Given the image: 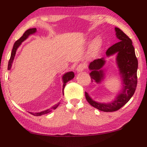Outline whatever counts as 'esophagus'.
Returning a JSON list of instances; mask_svg holds the SVG:
<instances>
[{"mask_svg":"<svg viewBox=\"0 0 147 147\" xmlns=\"http://www.w3.org/2000/svg\"><path fill=\"white\" fill-rule=\"evenodd\" d=\"M85 69H86L85 65L83 63H80V64H79L78 66H77L76 71L78 72H82V71H83Z\"/></svg>","mask_w":147,"mask_h":147,"instance_id":"1","label":"esophagus"}]
</instances>
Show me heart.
<instances>
[{"label":"heart","mask_w":147,"mask_h":147,"mask_svg":"<svg viewBox=\"0 0 147 147\" xmlns=\"http://www.w3.org/2000/svg\"><path fill=\"white\" fill-rule=\"evenodd\" d=\"M102 43V40L100 38H96L95 40L94 41L93 44V51H96L100 48V47Z\"/></svg>","instance_id":"b5f03b06"}]
</instances>
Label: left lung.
<instances>
[{"label":"left lung","instance_id":"1","mask_svg":"<svg viewBox=\"0 0 147 147\" xmlns=\"http://www.w3.org/2000/svg\"><path fill=\"white\" fill-rule=\"evenodd\" d=\"M115 32L117 38L120 41L109 47L106 51V54L109 56L117 53V63L123 77V90L117 96L113 102L107 104L96 102L89 97L86 92L85 93L87 101L92 106L106 112L117 111L125 105L135 93L138 84L137 70L138 61L132 41L121 29L115 28ZM104 63L105 60L104 58H102L94 59L89 64V68L91 71L89 74L92 81L94 80L96 83H100L103 79L104 73L101 68L104 66Z\"/></svg>","mask_w":147,"mask_h":147}]
</instances>
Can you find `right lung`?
I'll return each instance as SVG.
<instances>
[{"label": "right lung", "instance_id": "obj_1", "mask_svg": "<svg viewBox=\"0 0 147 147\" xmlns=\"http://www.w3.org/2000/svg\"><path fill=\"white\" fill-rule=\"evenodd\" d=\"M36 32V28H30V29H28L27 30L24 32L23 34V36H22L21 38H20L18 40H17L16 41V43H14L13 45V49H12V51H11V57H10V59H9V62H8V70H10L11 69V64H12V62H13V60L14 59V57L15 55H16V51L18 47H19L20 45L21 44L22 42H23L24 40H25V39L28 38L29 35L35 33V32ZM74 77V74L73 72H69V73L65 74L63 76V90H64V88H65V86L67 82H69V80H71L73 79ZM59 105V103L58 104H56L53 107H52L51 109H47L45 111H41V112H39V113H30L32 115H35V116H40L42 115H44V114H47L49 112H51L52 111V109H55Z\"/></svg>", "mask_w": 147, "mask_h": 147}]
</instances>
